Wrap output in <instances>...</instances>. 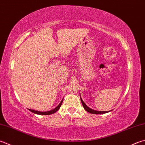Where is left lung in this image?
Masks as SVG:
<instances>
[{
    "label": "left lung",
    "mask_w": 145,
    "mask_h": 145,
    "mask_svg": "<svg viewBox=\"0 0 145 145\" xmlns=\"http://www.w3.org/2000/svg\"><path fill=\"white\" fill-rule=\"evenodd\" d=\"M80 99H81L82 106H83L84 110L86 111L89 112V113H90L91 114H104V113H108V111H103L96 110H94V109H93L92 108L89 107V106L86 104V103L84 102L83 100H82L81 94H80Z\"/></svg>",
    "instance_id": "1"
}]
</instances>
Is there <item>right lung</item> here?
Segmentation results:
<instances>
[{
    "instance_id": "right-lung-1",
    "label": "right lung",
    "mask_w": 145,
    "mask_h": 145,
    "mask_svg": "<svg viewBox=\"0 0 145 145\" xmlns=\"http://www.w3.org/2000/svg\"><path fill=\"white\" fill-rule=\"evenodd\" d=\"M63 98L61 99V101L58 103V104L56 105L54 108H53L51 110H35V109H32V108H28V110L34 113L35 114H40V115H49V114H52L55 113L56 111H57L61 107V106L62 105V103H63ZM42 109V108H41Z\"/></svg>"
}]
</instances>
